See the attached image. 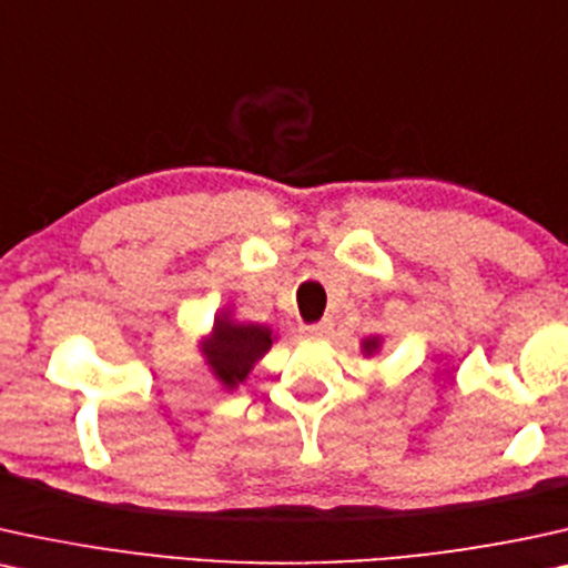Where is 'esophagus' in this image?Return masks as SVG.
<instances>
[{"mask_svg": "<svg viewBox=\"0 0 568 568\" xmlns=\"http://www.w3.org/2000/svg\"><path fill=\"white\" fill-rule=\"evenodd\" d=\"M329 333H333V322L329 320H322V322H314V325L301 327V335L314 337V341H322V337H327Z\"/></svg>", "mask_w": 568, "mask_h": 568, "instance_id": "esophagus-1", "label": "esophagus"}]
</instances>
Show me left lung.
Returning <instances> with one entry per match:
<instances>
[{
  "mask_svg": "<svg viewBox=\"0 0 568 568\" xmlns=\"http://www.w3.org/2000/svg\"><path fill=\"white\" fill-rule=\"evenodd\" d=\"M379 346H383V341H379L377 335L375 337H364V341H362V354L364 356H375L377 351H379Z\"/></svg>",
  "mask_w": 568,
  "mask_h": 568,
  "instance_id": "1",
  "label": "left lung"
}]
</instances>
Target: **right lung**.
Segmentation results:
<instances>
[{
    "label": "right lung",
    "instance_id": "add662e5",
    "mask_svg": "<svg viewBox=\"0 0 568 568\" xmlns=\"http://www.w3.org/2000/svg\"><path fill=\"white\" fill-rule=\"evenodd\" d=\"M277 335L260 322H239L233 308H222L214 317L212 333L199 343L206 367L225 390L243 385L254 364L267 354Z\"/></svg>",
    "mask_w": 568,
    "mask_h": 568
}]
</instances>
